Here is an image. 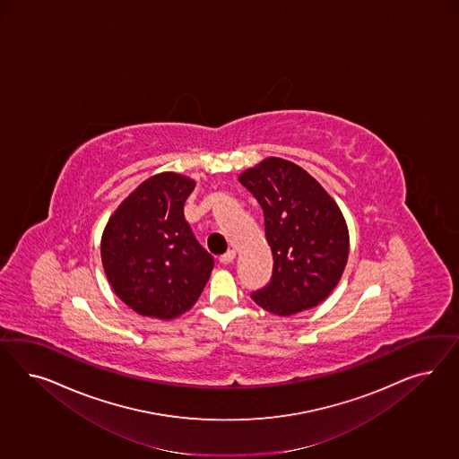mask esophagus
Listing matches in <instances>:
<instances>
[{
	"instance_id": "34e87169",
	"label": "esophagus",
	"mask_w": 459,
	"mask_h": 459,
	"mask_svg": "<svg viewBox=\"0 0 459 459\" xmlns=\"http://www.w3.org/2000/svg\"><path fill=\"white\" fill-rule=\"evenodd\" d=\"M234 259H236V250H229V252H225L223 255H221L219 261H221L222 264H232Z\"/></svg>"
}]
</instances>
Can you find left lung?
<instances>
[{
  "mask_svg": "<svg viewBox=\"0 0 459 459\" xmlns=\"http://www.w3.org/2000/svg\"><path fill=\"white\" fill-rule=\"evenodd\" d=\"M238 181L263 207L274 259L271 282L252 299L278 316L320 305L347 265L350 237L342 210L306 169L276 156L242 171Z\"/></svg>",
  "mask_w": 459,
  "mask_h": 459,
  "instance_id": "obj_1",
  "label": "left lung"
}]
</instances>
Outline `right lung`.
<instances>
[{
    "label": "right lung",
    "mask_w": 459,
    "mask_h": 459,
    "mask_svg": "<svg viewBox=\"0 0 459 459\" xmlns=\"http://www.w3.org/2000/svg\"><path fill=\"white\" fill-rule=\"evenodd\" d=\"M195 180L163 171L143 181L114 210L100 259L116 296L141 316L175 320L196 303L213 257L195 238L183 207Z\"/></svg>",
    "instance_id": "add662e5"
}]
</instances>
